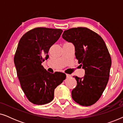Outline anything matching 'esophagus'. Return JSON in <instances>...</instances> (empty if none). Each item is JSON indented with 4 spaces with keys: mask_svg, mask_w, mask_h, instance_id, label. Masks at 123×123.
Masks as SVG:
<instances>
[{
    "mask_svg": "<svg viewBox=\"0 0 123 123\" xmlns=\"http://www.w3.org/2000/svg\"><path fill=\"white\" fill-rule=\"evenodd\" d=\"M66 75H67V78H70V77H72V75L69 74H67Z\"/></svg>",
    "mask_w": 123,
    "mask_h": 123,
    "instance_id": "1",
    "label": "esophagus"
}]
</instances>
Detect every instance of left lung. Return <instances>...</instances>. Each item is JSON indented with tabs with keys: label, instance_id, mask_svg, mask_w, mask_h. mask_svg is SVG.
I'll return each instance as SVG.
<instances>
[{
	"label": "left lung",
	"instance_id": "obj_1",
	"mask_svg": "<svg viewBox=\"0 0 123 123\" xmlns=\"http://www.w3.org/2000/svg\"><path fill=\"white\" fill-rule=\"evenodd\" d=\"M62 37L73 43L78 63L85 70L83 78L74 76L77 86L72 97L82 106L95 104L105 90L110 75L111 59L104 40L97 33L86 27L65 30Z\"/></svg>",
	"mask_w": 123,
	"mask_h": 123
}]
</instances>
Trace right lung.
I'll return each instance as SVG.
<instances>
[{
  "label": "right lung",
  "mask_w": 123,
  "mask_h": 123,
  "mask_svg": "<svg viewBox=\"0 0 123 123\" xmlns=\"http://www.w3.org/2000/svg\"><path fill=\"white\" fill-rule=\"evenodd\" d=\"M62 32L61 29L35 28L23 35L18 43L14 57L17 74L27 98L36 105L51 102L55 88L66 78L61 72L50 73L41 64Z\"/></svg>",
  "instance_id": "1"
}]
</instances>
